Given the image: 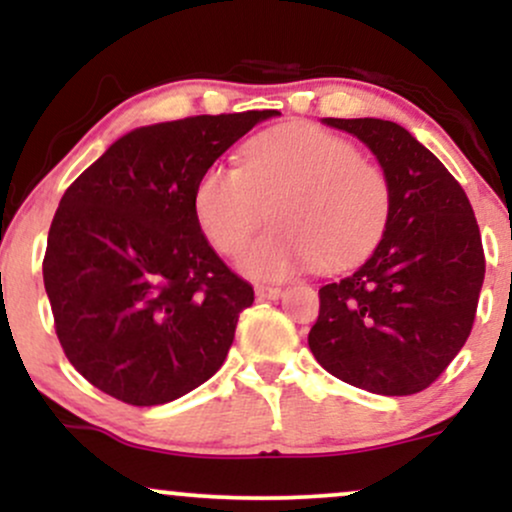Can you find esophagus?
<instances>
[{
    "mask_svg": "<svg viewBox=\"0 0 512 512\" xmlns=\"http://www.w3.org/2000/svg\"><path fill=\"white\" fill-rule=\"evenodd\" d=\"M255 293L257 298H262V301H276V298L284 293V289L281 286H267V284H257L255 286Z\"/></svg>",
    "mask_w": 512,
    "mask_h": 512,
    "instance_id": "esophagus-1",
    "label": "esophagus"
}]
</instances>
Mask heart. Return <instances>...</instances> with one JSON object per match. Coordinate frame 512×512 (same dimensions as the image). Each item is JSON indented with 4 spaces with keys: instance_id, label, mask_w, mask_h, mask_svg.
Returning a JSON list of instances; mask_svg holds the SVG:
<instances>
[{
    "instance_id": "heart-1",
    "label": "heart",
    "mask_w": 512,
    "mask_h": 512,
    "mask_svg": "<svg viewBox=\"0 0 512 512\" xmlns=\"http://www.w3.org/2000/svg\"><path fill=\"white\" fill-rule=\"evenodd\" d=\"M192 209L221 255L236 257L264 219L267 231L240 260L252 279H286L310 264L344 269L383 236L390 178L349 139L296 122L257 134L243 166L214 163L199 175Z\"/></svg>"
}]
</instances>
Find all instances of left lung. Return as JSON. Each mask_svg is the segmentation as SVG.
Segmentation results:
<instances>
[{"mask_svg":"<svg viewBox=\"0 0 512 512\" xmlns=\"http://www.w3.org/2000/svg\"><path fill=\"white\" fill-rule=\"evenodd\" d=\"M325 122L378 156L392 209L366 264L320 289L310 351L344 383L416 395L436 383L472 332L486 272L479 223L460 182L397 122Z\"/></svg>","mask_w":512,"mask_h":512,"instance_id":"1","label":"left lung"}]
</instances>
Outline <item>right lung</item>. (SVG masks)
<instances>
[{
	"label": "right lung",
	"instance_id": "right-lung-1",
	"mask_svg": "<svg viewBox=\"0 0 512 512\" xmlns=\"http://www.w3.org/2000/svg\"><path fill=\"white\" fill-rule=\"evenodd\" d=\"M276 110L139 127L67 187L43 279L69 363L105 395L173 402L226 361L255 291L204 238L199 175Z\"/></svg>",
	"mask_w": 512,
	"mask_h": 512
}]
</instances>
